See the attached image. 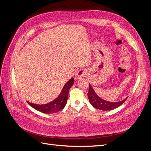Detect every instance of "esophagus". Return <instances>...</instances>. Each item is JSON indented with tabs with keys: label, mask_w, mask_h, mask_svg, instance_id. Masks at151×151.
<instances>
[{
	"label": "esophagus",
	"mask_w": 151,
	"mask_h": 151,
	"mask_svg": "<svg viewBox=\"0 0 151 151\" xmlns=\"http://www.w3.org/2000/svg\"><path fill=\"white\" fill-rule=\"evenodd\" d=\"M86 75V72L84 70H80L77 72L76 74V78L77 79H80L82 77H84Z\"/></svg>",
	"instance_id": "obj_1"
}]
</instances>
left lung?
<instances>
[{
  "label": "left lung",
  "instance_id": "1",
  "mask_svg": "<svg viewBox=\"0 0 151 151\" xmlns=\"http://www.w3.org/2000/svg\"><path fill=\"white\" fill-rule=\"evenodd\" d=\"M89 89L88 93L89 101L91 105L96 109H101V110L103 111L112 110V109L120 106L127 99V98H126L122 100V101L118 102H111L106 101V100L101 98L99 96H98V94L95 93L92 86L90 84V83H89Z\"/></svg>",
  "mask_w": 151,
  "mask_h": 151
}]
</instances>
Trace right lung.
<instances>
[{"label": "right lung", "mask_w": 151, "mask_h": 151, "mask_svg": "<svg viewBox=\"0 0 151 151\" xmlns=\"http://www.w3.org/2000/svg\"><path fill=\"white\" fill-rule=\"evenodd\" d=\"M74 83V79L72 77L63 87V89L60 94L58 95V96L56 99H55L53 101L48 103L40 105L31 103L28 101H27V102H28V103L31 107H33V108L36 109V110L42 112L43 113L50 114L57 113L64 108L67 101L68 92H69V90Z\"/></svg>", "instance_id": "1"}]
</instances>
